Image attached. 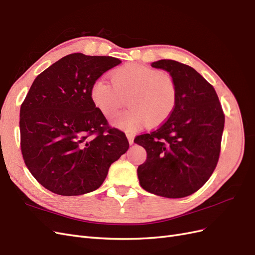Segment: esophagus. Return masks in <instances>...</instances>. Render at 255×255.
<instances>
[{"label": "esophagus", "mask_w": 255, "mask_h": 255, "mask_svg": "<svg viewBox=\"0 0 255 255\" xmlns=\"http://www.w3.org/2000/svg\"><path fill=\"white\" fill-rule=\"evenodd\" d=\"M128 137V140L129 142V144H133L134 143V135L133 134H127Z\"/></svg>", "instance_id": "obj_1"}]
</instances>
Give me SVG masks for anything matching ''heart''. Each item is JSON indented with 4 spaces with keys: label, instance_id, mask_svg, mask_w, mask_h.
Returning a JSON list of instances; mask_svg holds the SVG:
<instances>
[{
    "label": "heart",
    "instance_id": "heart-1",
    "mask_svg": "<svg viewBox=\"0 0 255 255\" xmlns=\"http://www.w3.org/2000/svg\"><path fill=\"white\" fill-rule=\"evenodd\" d=\"M112 81L96 80L90 98L106 117L117 114L128 99L132 109L114 119L115 126L125 132H136L145 125L157 127L174 111L176 87L170 75L146 66L128 64L113 71Z\"/></svg>",
    "mask_w": 255,
    "mask_h": 255
}]
</instances>
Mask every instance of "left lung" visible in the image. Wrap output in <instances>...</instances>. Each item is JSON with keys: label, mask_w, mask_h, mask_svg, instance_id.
<instances>
[{"label": "left lung", "mask_w": 255, "mask_h": 255, "mask_svg": "<svg viewBox=\"0 0 255 255\" xmlns=\"http://www.w3.org/2000/svg\"><path fill=\"white\" fill-rule=\"evenodd\" d=\"M151 66L170 74L176 104L157 129L135 138L146 151L137 175L151 194L184 198L201 188L217 166L225 115L214 87L194 68L171 59Z\"/></svg>", "instance_id": "1"}]
</instances>
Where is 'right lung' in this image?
I'll use <instances>...</instances> for the list:
<instances>
[{
	"mask_svg": "<svg viewBox=\"0 0 255 255\" xmlns=\"http://www.w3.org/2000/svg\"><path fill=\"white\" fill-rule=\"evenodd\" d=\"M121 60L73 53L37 76L20 109L21 151L29 172L60 196L101 186L111 165L128 149L125 133L107 128L90 88Z\"/></svg>",
	"mask_w": 255,
	"mask_h": 255,
	"instance_id": "obj_1",
	"label": "right lung"
}]
</instances>
